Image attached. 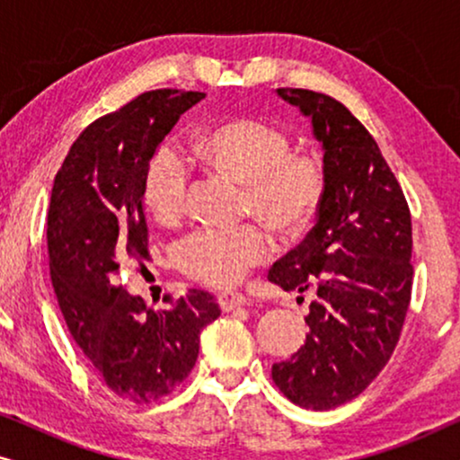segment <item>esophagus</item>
<instances>
[{"mask_svg":"<svg viewBox=\"0 0 460 460\" xmlns=\"http://www.w3.org/2000/svg\"><path fill=\"white\" fill-rule=\"evenodd\" d=\"M217 304H219V307H222L224 312H230V310H234V307L247 305L249 299L244 297L243 293L226 291V293H219V295H217Z\"/></svg>","mask_w":460,"mask_h":460,"instance_id":"34e87169","label":"esophagus"}]
</instances>
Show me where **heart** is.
I'll return each mask as SVG.
<instances>
[{
  "label": "heart",
  "instance_id": "b5f03b06",
  "mask_svg": "<svg viewBox=\"0 0 460 460\" xmlns=\"http://www.w3.org/2000/svg\"><path fill=\"white\" fill-rule=\"evenodd\" d=\"M188 159L205 172L243 184V211L255 213L270 228L295 236L307 228L324 197V165L318 155L293 153L291 137L279 125L238 117L194 137ZM188 175L172 150L161 148L144 175V203L163 226L180 222ZM272 251L270 234L257 224L200 228L175 251V263L209 287H234L249 268Z\"/></svg>",
  "mask_w": 460,
  "mask_h": 460
}]
</instances>
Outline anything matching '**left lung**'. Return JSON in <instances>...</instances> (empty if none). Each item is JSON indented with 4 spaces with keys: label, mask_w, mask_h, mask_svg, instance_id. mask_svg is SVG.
<instances>
[{
    "label": "left lung",
    "mask_w": 460,
    "mask_h": 460,
    "mask_svg": "<svg viewBox=\"0 0 460 460\" xmlns=\"http://www.w3.org/2000/svg\"><path fill=\"white\" fill-rule=\"evenodd\" d=\"M323 146L324 197L316 226L270 268L285 291L314 288L297 354L272 379L297 406L329 411L381 373L400 339L412 288V226L404 192L375 137L335 98L282 87Z\"/></svg>",
    "instance_id": "obj_1"
}]
</instances>
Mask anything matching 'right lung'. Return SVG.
Returning a JSON list of instances; mask_svg holds the SVG:
<instances>
[{
	"mask_svg": "<svg viewBox=\"0 0 460 460\" xmlns=\"http://www.w3.org/2000/svg\"><path fill=\"white\" fill-rule=\"evenodd\" d=\"M203 92H146L93 121L56 173L48 211L49 276L62 316L112 394L148 404L190 375L199 335L219 314L190 288L167 310L115 285L119 266L148 257L142 188L161 142Z\"/></svg>",
	"mask_w": 460,
	"mask_h": 460,
	"instance_id": "1",
	"label": "right lung"
}]
</instances>
